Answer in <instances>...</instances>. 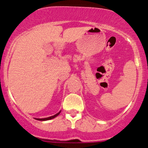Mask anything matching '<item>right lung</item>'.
<instances>
[{"mask_svg": "<svg viewBox=\"0 0 148 148\" xmlns=\"http://www.w3.org/2000/svg\"><path fill=\"white\" fill-rule=\"evenodd\" d=\"M60 111L59 112V113H58L57 114H56V115H54L53 116H51V117H49V118H42V119H37V120H41V121H44V120H51V119H53V118H56V116H58V115L59 114H60Z\"/></svg>", "mask_w": 148, "mask_h": 148, "instance_id": "1", "label": "right lung"}]
</instances>
